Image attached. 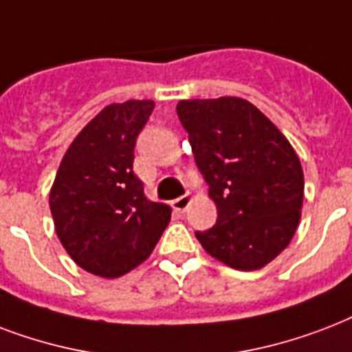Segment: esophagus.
I'll return each mask as SVG.
<instances>
[{"label":"esophagus","mask_w":352,"mask_h":352,"mask_svg":"<svg viewBox=\"0 0 352 352\" xmlns=\"http://www.w3.org/2000/svg\"><path fill=\"white\" fill-rule=\"evenodd\" d=\"M190 201H192V196H190V195L179 196V198L173 200V209H174V211H179V213H184V211H187V207L190 206Z\"/></svg>","instance_id":"obj_1"}]
</instances>
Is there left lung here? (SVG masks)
I'll list each match as a JSON object with an SVG mask.
<instances>
[{
    "instance_id": "1",
    "label": "left lung",
    "mask_w": 352,
    "mask_h": 352,
    "mask_svg": "<svg viewBox=\"0 0 352 352\" xmlns=\"http://www.w3.org/2000/svg\"><path fill=\"white\" fill-rule=\"evenodd\" d=\"M176 111L219 214L196 239L230 268H263L290 244L301 219L305 178L294 146L241 97L179 100Z\"/></svg>"
}]
</instances>
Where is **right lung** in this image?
I'll return each mask as SVG.
<instances>
[{"instance_id":"add662e5","label":"right lung","mask_w":352,"mask_h":352,"mask_svg":"<svg viewBox=\"0 0 352 352\" xmlns=\"http://www.w3.org/2000/svg\"><path fill=\"white\" fill-rule=\"evenodd\" d=\"M154 100L104 106L65 151L49 192L54 231L82 270L116 279L151 257L173 209L133 174L135 138Z\"/></svg>"}]
</instances>
